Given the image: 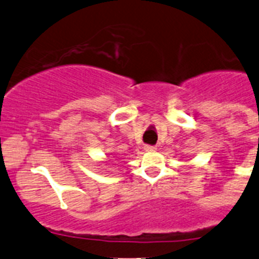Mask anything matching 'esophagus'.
<instances>
[{"mask_svg":"<svg viewBox=\"0 0 259 259\" xmlns=\"http://www.w3.org/2000/svg\"><path fill=\"white\" fill-rule=\"evenodd\" d=\"M144 149L146 151H155L156 150V146L154 145H145Z\"/></svg>","mask_w":259,"mask_h":259,"instance_id":"34e87169","label":"esophagus"}]
</instances>
